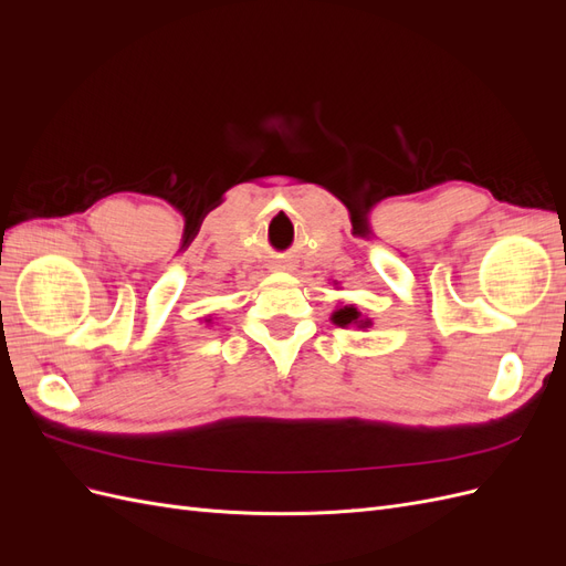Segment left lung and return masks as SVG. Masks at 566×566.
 <instances>
[{
	"label": "left lung",
	"instance_id": "obj_1",
	"mask_svg": "<svg viewBox=\"0 0 566 566\" xmlns=\"http://www.w3.org/2000/svg\"><path fill=\"white\" fill-rule=\"evenodd\" d=\"M358 316H361V314L356 312V306H345V310H339V312L333 314V321L337 325H342V328H345V325H349V323H358L361 328H368L370 321H358Z\"/></svg>",
	"mask_w": 566,
	"mask_h": 566
}]
</instances>
